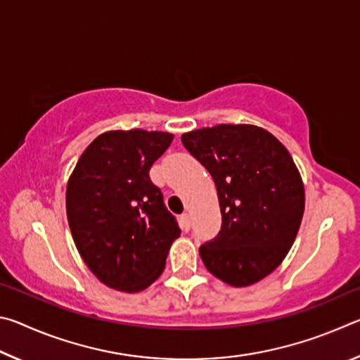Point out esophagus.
Listing matches in <instances>:
<instances>
[{
    "instance_id": "obj_1",
    "label": "esophagus",
    "mask_w": 360,
    "mask_h": 360,
    "mask_svg": "<svg viewBox=\"0 0 360 360\" xmlns=\"http://www.w3.org/2000/svg\"><path fill=\"white\" fill-rule=\"evenodd\" d=\"M181 221H182V225H184V229H191V214L188 212H184V214L181 216Z\"/></svg>"
}]
</instances>
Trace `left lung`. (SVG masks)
<instances>
[{
  "mask_svg": "<svg viewBox=\"0 0 360 360\" xmlns=\"http://www.w3.org/2000/svg\"><path fill=\"white\" fill-rule=\"evenodd\" d=\"M217 188L222 225L200 246L216 278L251 285L275 270L294 245L304 210L300 173L288 149L254 125H217L181 136Z\"/></svg>",
  "mask_w": 360,
  "mask_h": 360,
  "instance_id": "8db88e82",
  "label": "left lung"
}]
</instances>
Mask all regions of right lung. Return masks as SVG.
<instances>
[{
	"label": "right lung",
	"instance_id": "obj_1",
	"mask_svg": "<svg viewBox=\"0 0 360 360\" xmlns=\"http://www.w3.org/2000/svg\"><path fill=\"white\" fill-rule=\"evenodd\" d=\"M172 133L108 131L76 163L66 187V214L81 257L103 284L139 292L162 275L181 230L149 169Z\"/></svg>",
	"mask_w": 360,
	"mask_h": 360
}]
</instances>
